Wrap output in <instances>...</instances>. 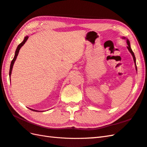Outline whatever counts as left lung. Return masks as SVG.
Returning a JSON list of instances; mask_svg holds the SVG:
<instances>
[{
    "mask_svg": "<svg viewBox=\"0 0 147 147\" xmlns=\"http://www.w3.org/2000/svg\"><path fill=\"white\" fill-rule=\"evenodd\" d=\"M121 38H122L123 39H126V40H127V45H128L127 49H128V51H129V52L131 53V54L132 57H133L134 61V63H135V69H136V70L137 71V65H136V59H135V55H134V53L133 51H132V50H131V47H130V41H129V40H128V38H127L126 37H121Z\"/></svg>",
    "mask_w": 147,
    "mask_h": 147,
    "instance_id": "8db88e82",
    "label": "left lung"
}]
</instances>
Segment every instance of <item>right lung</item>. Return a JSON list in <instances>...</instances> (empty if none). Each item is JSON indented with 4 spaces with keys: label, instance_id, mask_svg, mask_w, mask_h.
<instances>
[{
    "label": "right lung",
    "instance_id": "right-lung-1",
    "mask_svg": "<svg viewBox=\"0 0 147 147\" xmlns=\"http://www.w3.org/2000/svg\"><path fill=\"white\" fill-rule=\"evenodd\" d=\"M28 38V35H27V36H26V37H24V40L22 42H21L20 44L19 45H18V47H17V49H16V52H15V55H14L13 59L12 60L11 63H10V70H9V77H10V76H11V74H12V70L13 65V64H14V62H15V61L16 60V59H17V57L18 54H19V52L20 49L24 45L25 43L26 42V41L27 40ZM30 109L32 111H34V112H40V111L36 110H34V109ZM41 112H43V111H41Z\"/></svg>",
    "mask_w": 147,
    "mask_h": 147
}]
</instances>
